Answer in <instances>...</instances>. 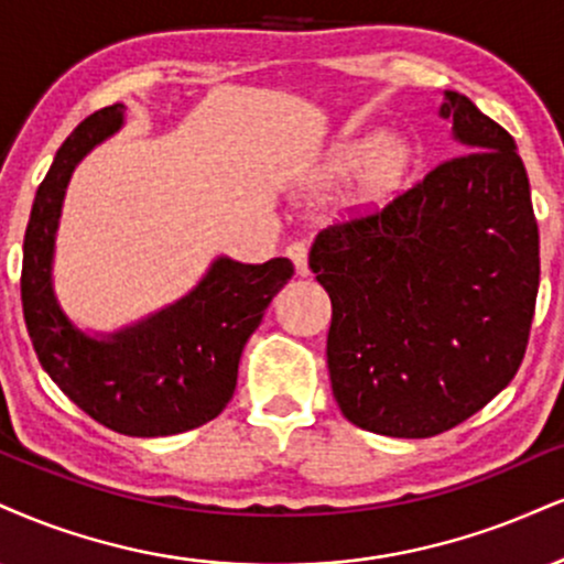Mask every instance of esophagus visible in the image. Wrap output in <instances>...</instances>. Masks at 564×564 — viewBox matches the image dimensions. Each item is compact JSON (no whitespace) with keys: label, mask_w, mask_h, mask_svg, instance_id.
Instances as JSON below:
<instances>
[{"label":"esophagus","mask_w":564,"mask_h":564,"mask_svg":"<svg viewBox=\"0 0 564 564\" xmlns=\"http://www.w3.org/2000/svg\"><path fill=\"white\" fill-rule=\"evenodd\" d=\"M286 254L291 257V262H294L296 268V275H307L310 273V264H307V247L304 243H291V247L286 249Z\"/></svg>","instance_id":"esophagus-1"}]
</instances>
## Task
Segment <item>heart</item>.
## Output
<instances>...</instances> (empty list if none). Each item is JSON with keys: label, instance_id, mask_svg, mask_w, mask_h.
<instances>
[{"label": "heart", "instance_id": "1", "mask_svg": "<svg viewBox=\"0 0 564 564\" xmlns=\"http://www.w3.org/2000/svg\"><path fill=\"white\" fill-rule=\"evenodd\" d=\"M412 165V149L402 139H386L381 131L351 135L338 141L328 158L321 162L315 178L323 186H338L351 175L362 172V194L368 199L389 194L404 178Z\"/></svg>", "mask_w": 564, "mask_h": 564}]
</instances>
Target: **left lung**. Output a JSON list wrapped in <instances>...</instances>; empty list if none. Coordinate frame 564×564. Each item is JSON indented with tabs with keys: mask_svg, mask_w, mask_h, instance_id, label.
<instances>
[{
	"mask_svg": "<svg viewBox=\"0 0 564 564\" xmlns=\"http://www.w3.org/2000/svg\"><path fill=\"white\" fill-rule=\"evenodd\" d=\"M457 158L357 220L317 234L330 294L328 370L344 417L429 438L512 381L539 294V226L518 144L465 94L444 91Z\"/></svg>",
	"mask_w": 564,
	"mask_h": 564,
	"instance_id": "8db88e82",
	"label": "left lung"
}]
</instances>
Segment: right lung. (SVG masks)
<instances>
[{"instance_id": "add662e5", "label": "right lung", "mask_w": 564, "mask_h": 564, "mask_svg": "<svg viewBox=\"0 0 564 564\" xmlns=\"http://www.w3.org/2000/svg\"><path fill=\"white\" fill-rule=\"evenodd\" d=\"M126 123V107L88 115L57 149L31 207L20 300L39 362L86 415L126 436H173L226 410L247 338L294 275L286 257H215L186 296L112 334H88L54 291V241L78 162Z\"/></svg>"}]
</instances>
